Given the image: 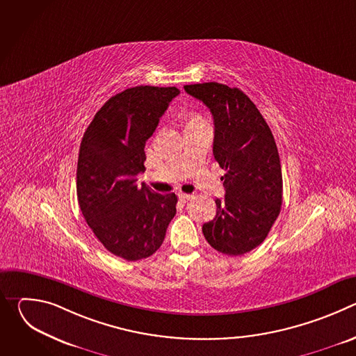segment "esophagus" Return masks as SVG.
Masks as SVG:
<instances>
[{"mask_svg": "<svg viewBox=\"0 0 356 356\" xmlns=\"http://www.w3.org/2000/svg\"><path fill=\"white\" fill-rule=\"evenodd\" d=\"M191 197H193L191 194H186V193H179V200H180L181 202H186V201H188V200H190Z\"/></svg>", "mask_w": 356, "mask_h": 356, "instance_id": "34e87169", "label": "esophagus"}]
</instances>
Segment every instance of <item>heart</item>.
<instances>
[{
  "label": "heart",
  "mask_w": 356,
  "mask_h": 356,
  "mask_svg": "<svg viewBox=\"0 0 356 356\" xmlns=\"http://www.w3.org/2000/svg\"><path fill=\"white\" fill-rule=\"evenodd\" d=\"M191 120H200V118H191Z\"/></svg>",
  "instance_id": "1"
}]
</instances>
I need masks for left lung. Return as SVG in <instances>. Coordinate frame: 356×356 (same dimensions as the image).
Instances as JSON below:
<instances>
[{"instance_id": "1", "label": "left lung", "mask_w": 356, "mask_h": 356, "mask_svg": "<svg viewBox=\"0 0 356 356\" xmlns=\"http://www.w3.org/2000/svg\"><path fill=\"white\" fill-rule=\"evenodd\" d=\"M214 118L213 154L225 169V197L217 198L214 220L202 225L207 242L229 257L259 246L276 221L283 197L277 146L269 125L236 87L216 81L184 86Z\"/></svg>"}]
</instances>
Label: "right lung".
Returning a JSON list of instances; mask_svg holds the SVG:
<instances>
[{
    "label": "right lung",
    "mask_w": 356,
    "mask_h": 356,
    "mask_svg": "<svg viewBox=\"0 0 356 356\" xmlns=\"http://www.w3.org/2000/svg\"><path fill=\"white\" fill-rule=\"evenodd\" d=\"M176 87L138 86L113 95L84 132L77 162V198L88 227L113 255L135 262L163 243L176 214L175 193L159 194L136 176Z\"/></svg>",
    "instance_id": "1"
}]
</instances>
